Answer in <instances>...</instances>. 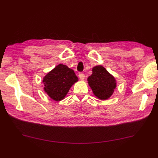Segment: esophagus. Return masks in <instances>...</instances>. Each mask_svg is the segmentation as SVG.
Masks as SVG:
<instances>
[{
    "label": "esophagus",
    "mask_w": 158,
    "mask_h": 158,
    "mask_svg": "<svg viewBox=\"0 0 158 158\" xmlns=\"http://www.w3.org/2000/svg\"><path fill=\"white\" fill-rule=\"evenodd\" d=\"M79 78H80L81 80H83V79H85V74H84L83 73L80 72V73H79Z\"/></svg>",
    "instance_id": "obj_1"
}]
</instances>
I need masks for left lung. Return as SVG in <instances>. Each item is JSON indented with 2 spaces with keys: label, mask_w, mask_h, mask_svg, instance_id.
<instances>
[{
  "label": "left lung",
  "mask_w": 158,
  "mask_h": 158,
  "mask_svg": "<svg viewBox=\"0 0 158 158\" xmlns=\"http://www.w3.org/2000/svg\"><path fill=\"white\" fill-rule=\"evenodd\" d=\"M92 72L88 81L93 93L100 99H108L116 86L115 78L102 66L94 67Z\"/></svg>",
  "instance_id": "1"
}]
</instances>
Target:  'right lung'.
Here are the masks:
<instances>
[{"mask_svg":"<svg viewBox=\"0 0 158 158\" xmlns=\"http://www.w3.org/2000/svg\"><path fill=\"white\" fill-rule=\"evenodd\" d=\"M78 81L74 71L60 64L44 77V90L55 101L64 98L72 85Z\"/></svg>","mask_w":158,"mask_h":158,"instance_id":"1","label":"right lung"}]
</instances>
